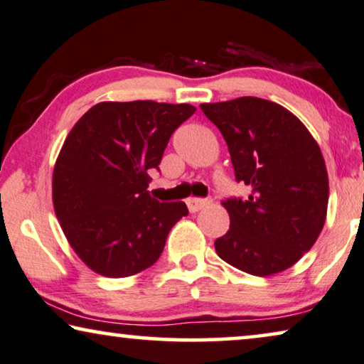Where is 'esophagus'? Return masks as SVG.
Masks as SVG:
<instances>
[{
    "instance_id": "34e87169",
    "label": "esophagus",
    "mask_w": 364,
    "mask_h": 364,
    "mask_svg": "<svg viewBox=\"0 0 364 364\" xmlns=\"http://www.w3.org/2000/svg\"><path fill=\"white\" fill-rule=\"evenodd\" d=\"M186 204H188L189 213H198L199 209H203L204 206H206V204H209V201H208V199H203V198H189Z\"/></svg>"
}]
</instances>
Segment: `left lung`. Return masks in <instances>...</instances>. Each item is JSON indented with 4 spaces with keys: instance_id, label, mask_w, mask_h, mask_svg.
Returning <instances> with one entry per match:
<instances>
[{
    "instance_id": "left-lung-1",
    "label": "left lung",
    "mask_w": 364,
    "mask_h": 364,
    "mask_svg": "<svg viewBox=\"0 0 364 364\" xmlns=\"http://www.w3.org/2000/svg\"><path fill=\"white\" fill-rule=\"evenodd\" d=\"M228 143L245 199L223 201L229 231L216 239L219 257L257 277L289 269L323 229L328 175L318 143L294 114L257 97L201 104Z\"/></svg>"
}]
</instances>
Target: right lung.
Here are the masks:
<instances>
[{
    "instance_id": "1",
    "label": "right lung",
    "mask_w": 364,
    "mask_h": 364,
    "mask_svg": "<svg viewBox=\"0 0 364 364\" xmlns=\"http://www.w3.org/2000/svg\"><path fill=\"white\" fill-rule=\"evenodd\" d=\"M196 109L153 100L100 102L65 138L53 175L60 228L87 267L129 277L160 259L168 232L188 214L183 201L148 193V171Z\"/></svg>"
}]
</instances>
